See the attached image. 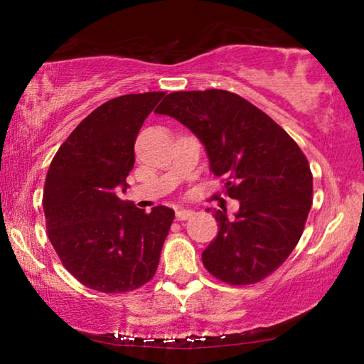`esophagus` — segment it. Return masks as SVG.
Returning <instances> with one entry per match:
<instances>
[{
	"label": "esophagus",
	"instance_id": "esophagus-1",
	"mask_svg": "<svg viewBox=\"0 0 364 364\" xmlns=\"http://www.w3.org/2000/svg\"><path fill=\"white\" fill-rule=\"evenodd\" d=\"M192 215H193V210H191V208H177L176 210L177 220H187V218H191Z\"/></svg>",
	"mask_w": 364,
	"mask_h": 364
}]
</instances>
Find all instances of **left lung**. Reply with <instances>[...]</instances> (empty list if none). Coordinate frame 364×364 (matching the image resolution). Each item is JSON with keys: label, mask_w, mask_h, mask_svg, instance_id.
<instances>
[{"label": "left lung", "mask_w": 364, "mask_h": 364, "mask_svg": "<svg viewBox=\"0 0 364 364\" xmlns=\"http://www.w3.org/2000/svg\"><path fill=\"white\" fill-rule=\"evenodd\" d=\"M203 144L210 171L225 177L233 217L215 210L218 233L202 252L203 267L230 285L275 272L300 240L311 208L313 177L305 154L265 112L222 89L171 92L159 104Z\"/></svg>", "instance_id": "left-lung-1"}]
</instances>
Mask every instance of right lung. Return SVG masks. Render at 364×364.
I'll use <instances>...</instances> for the list:
<instances>
[{"mask_svg":"<svg viewBox=\"0 0 364 364\" xmlns=\"http://www.w3.org/2000/svg\"><path fill=\"white\" fill-rule=\"evenodd\" d=\"M164 92L104 102L74 129L49 166L43 193L49 242L82 285L102 293L142 287L157 270L176 212L151 213L117 197L126 192L134 142Z\"/></svg>","mask_w":364,"mask_h":364,"instance_id":"right-lung-1","label":"right lung"}]
</instances>
